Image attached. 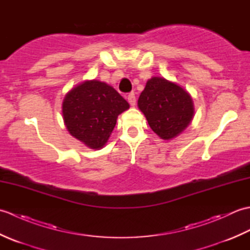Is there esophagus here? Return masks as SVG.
<instances>
[{
  "label": "esophagus",
  "mask_w": 250,
  "mask_h": 250,
  "mask_svg": "<svg viewBox=\"0 0 250 250\" xmlns=\"http://www.w3.org/2000/svg\"><path fill=\"white\" fill-rule=\"evenodd\" d=\"M128 102L130 103L131 106H135V104H136V98H135V94L133 92L128 94Z\"/></svg>",
  "instance_id": "34e87169"
}]
</instances>
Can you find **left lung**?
<instances>
[{
	"mask_svg": "<svg viewBox=\"0 0 250 250\" xmlns=\"http://www.w3.org/2000/svg\"><path fill=\"white\" fill-rule=\"evenodd\" d=\"M137 105L151 130L166 141L182 133L194 115L193 101L187 90L163 77L148 79Z\"/></svg>",
	"mask_w": 250,
	"mask_h": 250,
	"instance_id": "left-lung-1",
	"label": "left lung"
}]
</instances>
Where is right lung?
Masks as SVG:
<instances>
[{
  "label": "right lung",
  "mask_w": 250,
  "mask_h": 250,
  "mask_svg": "<svg viewBox=\"0 0 250 250\" xmlns=\"http://www.w3.org/2000/svg\"><path fill=\"white\" fill-rule=\"evenodd\" d=\"M130 105L104 82L92 79L70 90L62 103L64 125L70 134L91 149L107 143L117 118Z\"/></svg>",
  "instance_id": "right-lung-1"
}]
</instances>
